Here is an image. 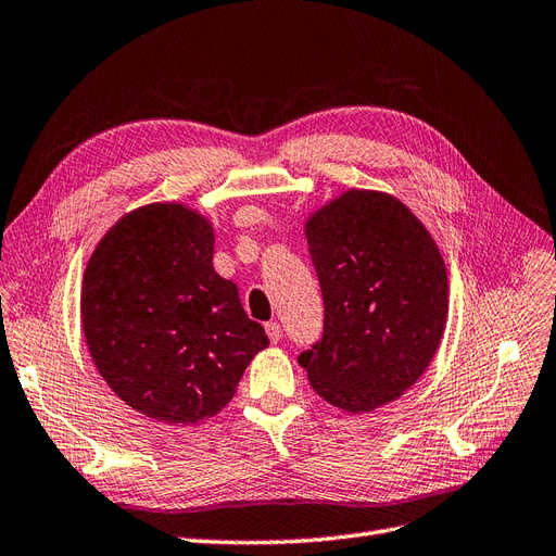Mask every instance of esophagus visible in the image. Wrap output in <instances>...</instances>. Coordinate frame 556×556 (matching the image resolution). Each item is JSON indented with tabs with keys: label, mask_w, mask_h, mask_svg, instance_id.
Masks as SVG:
<instances>
[{
	"label": "esophagus",
	"mask_w": 556,
	"mask_h": 556,
	"mask_svg": "<svg viewBox=\"0 0 556 556\" xmlns=\"http://www.w3.org/2000/svg\"><path fill=\"white\" fill-rule=\"evenodd\" d=\"M264 329H266V336H269L271 342H278L282 338V329H280L278 321H266Z\"/></svg>",
	"instance_id": "esophagus-1"
}]
</instances>
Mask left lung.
<instances>
[{"mask_svg": "<svg viewBox=\"0 0 556 556\" xmlns=\"http://www.w3.org/2000/svg\"><path fill=\"white\" fill-rule=\"evenodd\" d=\"M324 331L299 354L313 389L344 412H372L426 372L448 315L446 266L400 200L348 190L305 223Z\"/></svg>", "mask_w": 556, "mask_h": 556, "instance_id": "1", "label": "left lung"}]
</instances>
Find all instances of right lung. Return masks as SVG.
<instances>
[{"mask_svg":"<svg viewBox=\"0 0 556 556\" xmlns=\"http://www.w3.org/2000/svg\"><path fill=\"white\" fill-rule=\"evenodd\" d=\"M212 260L206 218L149 204L110 229L85 269L83 331L96 368L128 407L163 424L218 414L269 344Z\"/></svg>","mask_w":556,"mask_h":556,"instance_id":"1","label":"right lung"}]
</instances>
